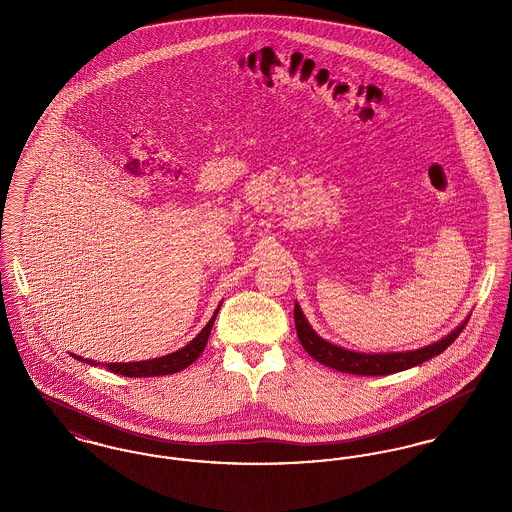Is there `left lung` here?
<instances>
[{"label":"left lung","instance_id":"1","mask_svg":"<svg viewBox=\"0 0 512 512\" xmlns=\"http://www.w3.org/2000/svg\"><path fill=\"white\" fill-rule=\"evenodd\" d=\"M293 318H295V330L297 338L301 341L303 349L317 359L318 363L330 366L334 370L347 372V374H359V376H386L393 372H401L407 368H413L416 365H422L424 361L436 357L443 353L453 341L459 338L466 326L464 320L461 326H457L449 336L443 340L436 341L432 345L414 349V351H399V353H359V351H349L338 347L330 341L322 340L317 332L311 328L307 318L303 315L301 307L295 303L293 309Z\"/></svg>","mask_w":512,"mask_h":512}]
</instances>
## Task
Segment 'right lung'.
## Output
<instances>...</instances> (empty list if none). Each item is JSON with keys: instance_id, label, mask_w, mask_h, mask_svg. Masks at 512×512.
<instances>
[{"instance_id": "obj_1", "label": "right lung", "mask_w": 512, "mask_h": 512, "mask_svg": "<svg viewBox=\"0 0 512 512\" xmlns=\"http://www.w3.org/2000/svg\"><path fill=\"white\" fill-rule=\"evenodd\" d=\"M219 307L215 311V315L211 317V320L205 324V328L195 336L194 340L190 341L188 345H184L182 349L169 353L165 357H157V359H149V361H138V363H101V366H105L109 372H115V374H122V376H128V378H151V376H165V374H174V372H180L184 370L186 366L192 365L195 359L203 353L207 340H209V334H211V328L215 324V318L219 315ZM76 361H86L88 365H99L96 361H90V359H82V357H76L73 355Z\"/></svg>"}]
</instances>
